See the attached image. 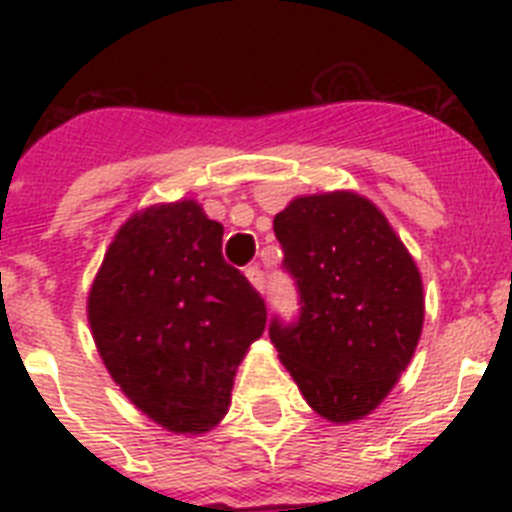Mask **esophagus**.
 Wrapping results in <instances>:
<instances>
[{"label": "esophagus", "mask_w": 512, "mask_h": 512, "mask_svg": "<svg viewBox=\"0 0 512 512\" xmlns=\"http://www.w3.org/2000/svg\"><path fill=\"white\" fill-rule=\"evenodd\" d=\"M246 277L253 287L259 289L261 295H266V277H264V271H261V266H248Z\"/></svg>", "instance_id": "1"}]
</instances>
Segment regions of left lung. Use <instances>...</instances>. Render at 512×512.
Listing matches in <instances>:
<instances>
[{"label":"left lung","instance_id":"left-lung-1","mask_svg":"<svg viewBox=\"0 0 512 512\" xmlns=\"http://www.w3.org/2000/svg\"><path fill=\"white\" fill-rule=\"evenodd\" d=\"M300 312L269 338L307 405L333 423L372 413L423 330V282L387 217L354 192L297 197L274 217Z\"/></svg>","mask_w":512,"mask_h":512}]
</instances>
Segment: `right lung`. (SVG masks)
<instances>
[{
    "label": "right lung",
    "mask_w": 512,
    "mask_h": 512,
    "mask_svg": "<svg viewBox=\"0 0 512 512\" xmlns=\"http://www.w3.org/2000/svg\"><path fill=\"white\" fill-rule=\"evenodd\" d=\"M89 325L135 408L174 433H202L228 413L266 305L223 259V225L184 200L122 225L89 292Z\"/></svg>",
    "instance_id": "obj_1"
}]
</instances>
